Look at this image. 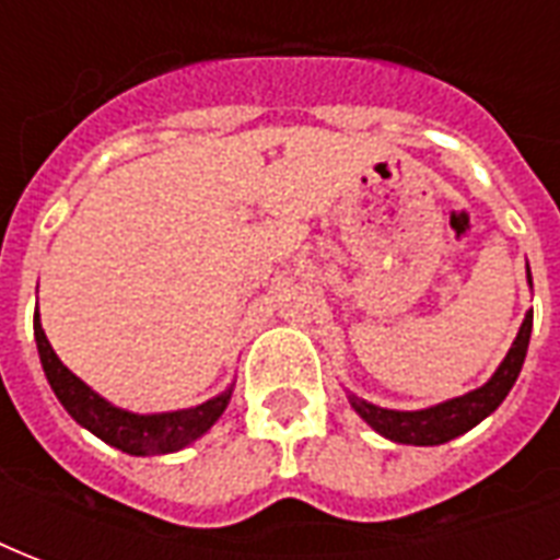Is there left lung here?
Masks as SVG:
<instances>
[{"instance_id": "1", "label": "left lung", "mask_w": 560, "mask_h": 560, "mask_svg": "<svg viewBox=\"0 0 560 560\" xmlns=\"http://www.w3.org/2000/svg\"><path fill=\"white\" fill-rule=\"evenodd\" d=\"M526 279L532 284V270L526 264ZM529 337H532V311L523 319L521 331H517V340L512 342V349L505 354V360L500 363L491 381L479 389L468 392V395H459V398L444 400V404H435V407L427 409H412V412H404V409H383L374 407L369 400L358 398V395H349L351 407L358 409V416L372 427L374 433L386 435L392 442L398 444H418V447H427V444H444L456 439V435L468 433L470 427H477L482 418H488L500 404L505 400V395L512 392L514 381L523 369V360H526V351H529Z\"/></svg>"}]
</instances>
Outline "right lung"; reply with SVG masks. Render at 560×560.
Instances as JSON below:
<instances>
[{
	"mask_svg": "<svg viewBox=\"0 0 560 560\" xmlns=\"http://www.w3.org/2000/svg\"><path fill=\"white\" fill-rule=\"evenodd\" d=\"M34 340H37L39 363L46 372L57 400L63 404L66 412L95 433L101 442L113 444L118 451L130 456H160V453L183 451L186 444L197 442L226 409L232 398V386L220 392L218 398L206 400L200 407L177 409V412H156V416H139L130 409L113 407L107 398H101L98 392L90 389L86 383L72 374L60 363V358L46 340V331L39 325V314H34Z\"/></svg>",
	"mask_w": 560,
	"mask_h": 560,
	"instance_id": "add662e5",
	"label": "right lung"
}]
</instances>
